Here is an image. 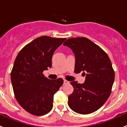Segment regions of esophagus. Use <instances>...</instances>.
Here are the masks:
<instances>
[{
	"label": "esophagus",
	"instance_id": "obj_1",
	"mask_svg": "<svg viewBox=\"0 0 127 127\" xmlns=\"http://www.w3.org/2000/svg\"><path fill=\"white\" fill-rule=\"evenodd\" d=\"M69 83H70L69 81H68V80H64V84H68Z\"/></svg>",
	"mask_w": 127,
	"mask_h": 127
}]
</instances>
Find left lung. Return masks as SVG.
Masks as SVG:
<instances>
[{"mask_svg": "<svg viewBox=\"0 0 127 127\" xmlns=\"http://www.w3.org/2000/svg\"><path fill=\"white\" fill-rule=\"evenodd\" d=\"M75 56V72L83 71L84 83L70 82L73 92L68 96V105L74 112L88 114L100 109L109 97L114 71L106 53L86 37H71L63 43Z\"/></svg>", "mask_w": 127, "mask_h": 127, "instance_id": "1", "label": "left lung"}]
</instances>
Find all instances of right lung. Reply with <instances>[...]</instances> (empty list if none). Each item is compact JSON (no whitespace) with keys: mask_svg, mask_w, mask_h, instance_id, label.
Masks as SVG:
<instances>
[{"mask_svg":"<svg viewBox=\"0 0 127 127\" xmlns=\"http://www.w3.org/2000/svg\"><path fill=\"white\" fill-rule=\"evenodd\" d=\"M66 39L41 36L16 56L11 73L13 91L18 103L30 114L43 116L51 111L54 95L63 80H50L43 72L52 66L54 52Z\"/></svg>","mask_w":127,"mask_h":127,"instance_id":"right-lung-1","label":"right lung"}]
</instances>
